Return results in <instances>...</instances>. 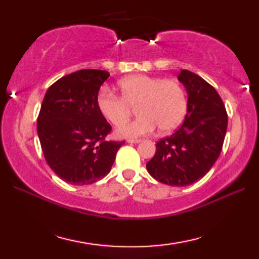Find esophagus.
<instances>
[{"label": "esophagus", "mask_w": 259, "mask_h": 259, "mask_svg": "<svg viewBox=\"0 0 259 259\" xmlns=\"http://www.w3.org/2000/svg\"><path fill=\"white\" fill-rule=\"evenodd\" d=\"M142 142V139H128V143L130 144H137Z\"/></svg>", "instance_id": "1"}]
</instances>
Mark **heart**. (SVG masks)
<instances>
[{
  "mask_svg": "<svg viewBox=\"0 0 259 259\" xmlns=\"http://www.w3.org/2000/svg\"><path fill=\"white\" fill-rule=\"evenodd\" d=\"M120 97L102 91L96 99L99 113L113 125L128 121L136 107L138 119L120 126L119 137L135 138L153 133L159 126L169 133L182 123L187 111V97L178 81L148 75H130L117 83Z\"/></svg>",
  "mask_w": 259,
  "mask_h": 259,
  "instance_id": "heart-1",
  "label": "heart"
}]
</instances>
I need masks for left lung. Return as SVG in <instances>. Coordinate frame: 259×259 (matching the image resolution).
Wrapping results in <instances>:
<instances>
[{
  "instance_id": "8db88e82",
  "label": "left lung",
  "mask_w": 259,
  "mask_h": 259,
  "mask_svg": "<svg viewBox=\"0 0 259 259\" xmlns=\"http://www.w3.org/2000/svg\"><path fill=\"white\" fill-rule=\"evenodd\" d=\"M178 80L187 93V113L182 125L156 143L155 155L146 163L153 178L170 186L198 182L217 161L227 129V113L212 85L187 69Z\"/></svg>"
}]
</instances>
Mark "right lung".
<instances>
[{
    "label": "right lung",
    "mask_w": 259,
    "mask_h": 259,
    "mask_svg": "<svg viewBox=\"0 0 259 259\" xmlns=\"http://www.w3.org/2000/svg\"><path fill=\"white\" fill-rule=\"evenodd\" d=\"M109 73L81 69L56 81L46 93L37 135L48 165L72 185L98 182L111 171L124 142L105 140L112 126L96 99Z\"/></svg>",
    "instance_id": "obj_1"
}]
</instances>
